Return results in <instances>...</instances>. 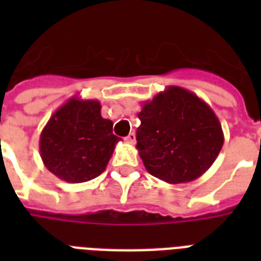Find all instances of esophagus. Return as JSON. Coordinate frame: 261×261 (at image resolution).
Listing matches in <instances>:
<instances>
[{
  "instance_id": "1",
  "label": "esophagus",
  "mask_w": 261,
  "mask_h": 261,
  "mask_svg": "<svg viewBox=\"0 0 261 261\" xmlns=\"http://www.w3.org/2000/svg\"><path fill=\"white\" fill-rule=\"evenodd\" d=\"M126 141L128 143H135V134H134V133H130V134L127 135Z\"/></svg>"
}]
</instances>
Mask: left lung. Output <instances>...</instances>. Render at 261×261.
Here are the masks:
<instances>
[{
	"instance_id": "left-lung-1",
	"label": "left lung",
	"mask_w": 261,
	"mask_h": 261,
	"mask_svg": "<svg viewBox=\"0 0 261 261\" xmlns=\"http://www.w3.org/2000/svg\"><path fill=\"white\" fill-rule=\"evenodd\" d=\"M137 149L146 171L169 184L192 181L214 164L223 131L211 107L180 87L142 104Z\"/></svg>"
}]
</instances>
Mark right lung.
<instances>
[{"label": "right lung", "instance_id": "add662e5", "mask_svg": "<svg viewBox=\"0 0 261 261\" xmlns=\"http://www.w3.org/2000/svg\"><path fill=\"white\" fill-rule=\"evenodd\" d=\"M112 122L101 116L98 100L69 98L51 115L40 134L44 167L67 182H84L106 171L116 143Z\"/></svg>", "mask_w": 261, "mask_h": 261}]
</instances>
